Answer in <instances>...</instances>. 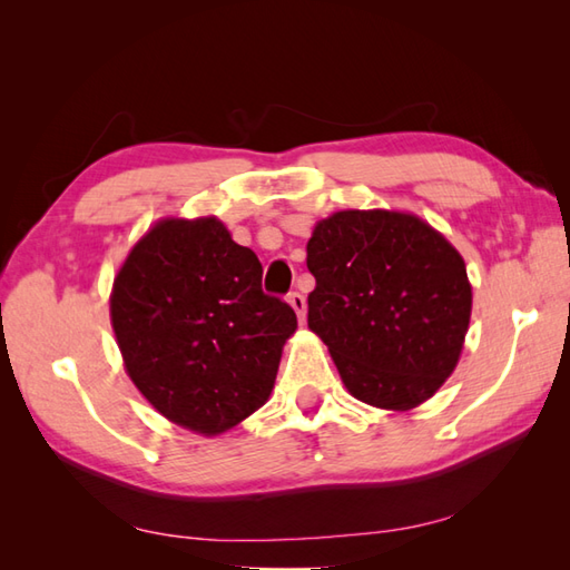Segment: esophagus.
Segmentation results:
<instances>
[{"instance_id":"34e87169","label":"esophagus","mask_w":570,"mask_h":570,"mask_svg":"<svg viewBox=\"0 0 570 570\" xmlns=\"http://www.w3.org/2000/svg\"><path fill=\"white\" fill-rule=\"evenodd\" d=\"M286 298H288V304L294 306L298 321H304V318H306V296L298 294V292H292Z\"/></svg>"}]
</instances>
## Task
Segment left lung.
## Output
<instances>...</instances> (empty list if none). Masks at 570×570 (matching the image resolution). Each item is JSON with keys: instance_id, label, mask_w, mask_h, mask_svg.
<instances>
[{"instance_id": "obj_1", "label": "left lung", "mask_w": 570, "mask_h": 570, "mask_svg": "<svg viewBox=\"0 0 570 570\" xmlns=\"http://www.w3.org/2000/svg\"><path fill=\"white\" fill-rule=\"evenodd\" d=\"M308 328L355 399L380 409L426 402L451 377L472 292L455 247L414 215L343 210L313 229Z\"/></svg>"}]
</instances>
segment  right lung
Wrapping results in <instances>:
<instances>
[{
    "instance_id": "obj_1",
    "label": "right lung",
    "mask_w": 570,
    "mask_h": 570,
    "mask_svg": "<svg viewBox=\"0 0 570 570\" xmlns=\"http://www.w3.org/2000/svg\"><path fill=\"white\" fill-rule=\"evenodd\" d=\"M112 328L125 367L156 411L223 433L272 394L296 313L262 292V262L215 217L164 220L115 278Z\"/></svg>"
}]
</instances>
